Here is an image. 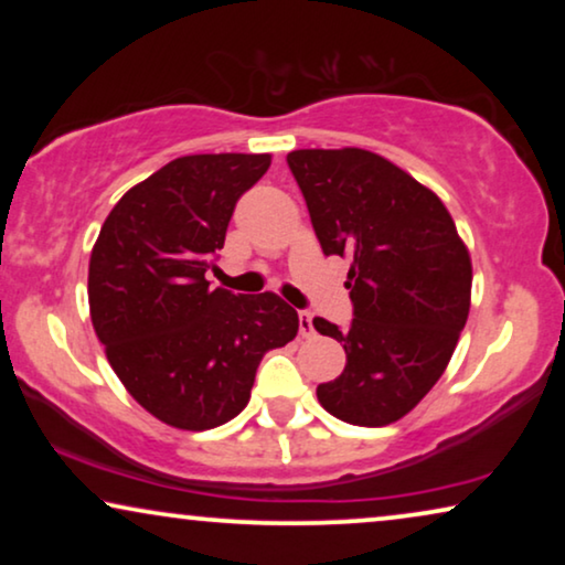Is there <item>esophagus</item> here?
<instances>
[{
    "mask_svg": "<svg viewBox=\"0 0 565 565\" xmlns=\"http://www.w3.org/2000/svg\"><path fill=\"white\" fill-rule=\"evenodd\" d=\"M298 329H300V337L311 339L316 334V331H313V316L308 311H300L298 313Z\"/></svg>",
    "mask_w": 565,
    "mask_h": 565,
    "instance_id": "34e87169",
    "label": "esophagus"
}]
</instances>
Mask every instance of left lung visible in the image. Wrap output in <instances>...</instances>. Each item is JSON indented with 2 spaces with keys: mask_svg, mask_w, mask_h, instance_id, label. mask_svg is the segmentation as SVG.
Instances as JSON below:
<instances>
[{
  "mask_svg": "<svg viewBox=\"0 0 565 565\" xmlns=\"http://www.w3.org/2000/svg\"><path fill=\"white\" fill-rule=\"evenodd\" d=\"M288 167L303 192L323 254L350 257V329L313 319L347 365L316 388L331 416L385 427L427 396L470 311L468 246L443 200L381 153L298 149Z\"/></svg>",
  "mask_w": 565,
  "mask_h": 565,
  "instance_id": "1",
  "label": "left lung"
}]
</instances>
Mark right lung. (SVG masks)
I'll use <instances>...</instances> for the list:
<instances>
[{
  "label": "right lung",
  "mask_w": 565,
  "mask_h": 565,
  "mask_svg": "<svg viewBox=\"0 0 565 565\" xmlns=\"http://www.w3.org/2000/svg\"><path fill=\"white\" fill-rule=\"evenodd\" d=\"M269 153H192L130 188L89 257V316L115 375L159 422L221 427L249 404L262 358L298 334L275 292L234 296L205 273Z\"/></svg>",
  "instance_id": "add662e5"
}]
</instances>
